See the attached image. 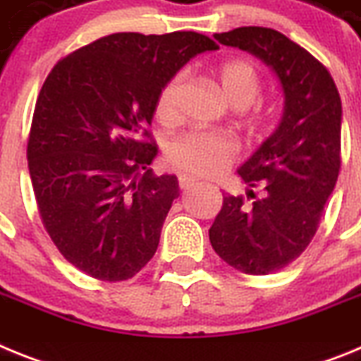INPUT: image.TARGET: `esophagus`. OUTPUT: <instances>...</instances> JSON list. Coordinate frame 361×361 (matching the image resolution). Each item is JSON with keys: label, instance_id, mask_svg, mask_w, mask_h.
<instances>
[{"label": "esophagus", "instance_id": "obj_1", "mask_svg": "<svg viewBox=\"0 0 361 361\" xmlns=\"http://www.w3.org/2000/svg\"><path fill=\"white\" fill-rule=\"evenodd\" d=\"M195 183H197V178L193 177V175L178 173V186H180V190H188V188H191Z\"/></svg>", "mask_w": 361, "mask_h": 361}]
</instances>
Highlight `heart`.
Listing matches in <instances>:
<instances>
[{
  "instance_id": "1",
  "label": "heart",
  "mask_w": 361,
  "mask_h": 361,
  "mask_svg": "<svg viewBox=\"0 0 361 361\" xmlns=\"http://www.w3.org/2000/svg\"><path fill=\"white\" fill-rule=\"evenodd\" d=\"M184 73H175L162 86L155 103V116L161 123L171 124L178 116V95L183 90ZM219 86L224 99L237 110H245L260 94V79L253 65L244 59H231L219 68ZM251 117V123H257ZM237 142L226 133L193 130L178 135L168 146V161L193 175H215L228 168L237 157Z\"/></svg>"
}]
</instances>
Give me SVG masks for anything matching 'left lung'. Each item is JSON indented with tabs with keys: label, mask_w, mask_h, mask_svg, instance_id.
Listing matches in <instances>:
<instances>
[{
	"label": "left lung",
	"mask_w": 361,
	"mask_h": 361,
	"mask_svg": "<svg viewBox=\"0 0 361 361\" xmlns=\"http://www.w3.org/2000/svg\"><path fill=\"white\" fill-rule=\"evenodd\" d=\"M213 37L253 54L282 86L279 126L237 170L251 202L224 197L209 228L226 264L245 275H269L304 253L336 186L342 101L327 68L279 30L240 27Z\"/></svg>",
	"instance_id": "8db88e82"
}]
</instances>
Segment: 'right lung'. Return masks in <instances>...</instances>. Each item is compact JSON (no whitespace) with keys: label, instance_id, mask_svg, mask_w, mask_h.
I'll return each mask as SVG.
<instances>
[{"label":"right lung","instance_id":"right-lung-1","mask_svg":"<svg viewBox=\"0 0 361 361\" xmlns=\"http://www.w3.org/2000/svg\"><path fill=\"white\" fill-rule=\"evenodd\" d=\"M216 49L197 32H119L63 57L43 82L28 171L50 238L86 275L128 280L157 251L178 180L148 168L159 152L148 126L162 86Z\"/></svg>","mask_w":361,"mask_h":361}]
</instances>
